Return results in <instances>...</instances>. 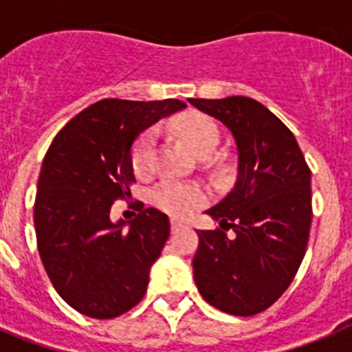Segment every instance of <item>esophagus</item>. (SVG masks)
Masks as SVG:
<instances>
[{"label":"esophagus","mask_w":352,"mask_h":352,"mask_svg":"<svg viewBox=\"0 0 352 352\" xmlns=\"http://www.w3.org/2000/svg\"><path fill=\"white\" fill-rule=\"evenodd\" d=\"M182 227H183V223L179 222V220H173V222H170V231H173V232L179 231Z\"/></svg>","instance_id":"1"}]
</instances>
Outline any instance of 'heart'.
<instances>
[{
    "mask_svg": "<svg viewBox=\"0 0 352 352\" xmlns=\"http://www.w3.org/2000/svg\"><path fill=\"white\" fill-rule=\"evenodd\" d=\"M178 138L199 157H206L217 148L220 139L219 126L204 114H190L178 121ZM153 148L151 132L142 133L132 149V167L138 174L146 173ZM155 204L173 217H188L206 201V192L199 185L179 182H164L153 192Z\"/></svg>",
    "mask_w": 352,
    "mask_h": 352,
    "instance_id": "b5f03b06",
    "label": "heart"
}]
</instances>
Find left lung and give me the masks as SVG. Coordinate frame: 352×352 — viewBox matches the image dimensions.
Returning <instances> with one entry per match:
<instances>
[{
	"mask_svg": "<svg viewBox=\"0 0 352 352\" xmlns=\"http://www.w3.org/2000/svg\"><path fill=\"white\" fill-rule=\"evenodd\" d=\"M188 102L229 126L239 155L234 188L206 211L220 227L197 231L195 285L214 309L256 316L287 291L307 252L310 167L291 130L254 98Z\"/></svg>",
	"mask_w": 352,
	"mask_h": 352,
	"instance_id": "left-lung-1",
	"label": "left lung"
}]
</instances>
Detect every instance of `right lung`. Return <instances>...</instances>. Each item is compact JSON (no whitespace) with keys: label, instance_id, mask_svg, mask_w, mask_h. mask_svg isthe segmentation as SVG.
<instances>
[{"label":"right lung","instance_id":"add662e5","mask_svg":"<svg viewBox=\"0 0 352 352\" xmlns=\"http://www.w3.org/2000/svg\"><path fill=\"white\" fill-rule=\"evenodd\" d=\"M185 105L176 98H104L72 118L43 157L33 214L36 247L56 292L82 316L113 319L144 296L169 219L141 201L129 227L111 222L109 213L135 183L133 141Z\"/></svg>","mask_w":352,"mask_h":352}]
</instances>
